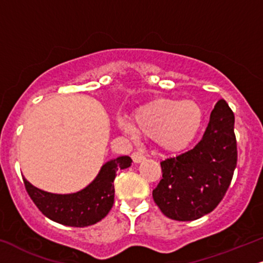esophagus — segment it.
<instances>
[{
    "label": "esophagus",
    "instance_id": "obj_1",
    "mask_svg": "<svg viewBox=\"0 0 263 263\" xmlns=\"http://www.w3.org/2000/svg\"><path fill=\"white\" fill-rule=\"evenodd\" d=\"M132 158H133V161H134V163H140V162L145 160V156L142 154H140V152L134 151L132 154Z\"/></svg>",
    "mask_w": 263,
    "mask_h": 263
}]
</instances>
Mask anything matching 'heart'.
<instances>
[{
    "mask_svg": "<svg viewBox=\"0 0 263 263\" xmlns=\"http://www.w3.org/2000/svg\"><path fill=\"white\" fill-rule=\"evenodd\" d=\"M203 113L193 100L158 99L140 107L133 117L132 126L121 122L125 133L152 138L161 150L178 152L195 139L202 124Z\"/></svg>",
    "mask_w": 263,
    "mask_h": 263,
    "instance_id": "heart-1",
    "label": "heart"
}]
</instances>
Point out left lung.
Masks as SVG:
<instances>
[{"mask_svg": "<svg viewBox=\"0 0 263 263\" xmlns=\"http://www.w3.org/2000/svg\"><path fill=\"white\" fill-rule=\"evenodd\" d=\"M236 161L234 113L224 100H219L199 144L161 162L162 179L152 191L155 202L174 221L201 218L224 197Z\"/></svg>", "mask_w": 263, "mask_h": 263, "instance_id": "8db88e82", "label": "left lung"}]
</instances>
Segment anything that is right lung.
Instances as JSON below:
<instances>
[{
    "label": "right lung",
    "instance_id": "obj_1",
    "mask_svg": "<svg viewBox=\"0 0 263 263\" xmlns=\"http://www.w3.org/2000/svg\"><path fill=\"white\" fill-rule=\"evenodd\" d=\"M132 162L129 156L106 162L89 185L73 194L47 193L31 185L25 178L23 180L30 199L47 218L63 226L83 228L108 215L115 201L113 181L117 171L130 167Z\"/></svg>",
    "mask_w": 263,
    "mask_h": 263
}]
</instances>
